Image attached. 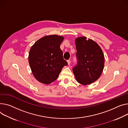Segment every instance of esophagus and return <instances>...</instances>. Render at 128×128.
Listing matches in <instances>:
<instances>
[{
    "instance_id": "1",
    "label": "esophagus",
    "mask_w": 128,
    "mask_h": 128,
    "mask_svg": "<svg viewBox=\"0 0 128 128\" xmlns=\"http://www.w3.org/2000/svg\"><path fill=\"white\" fill-rule=\"evenodd\" d=\"M67 63H68V65H70V60H67Z\"/></svg>"
}]
</instances>
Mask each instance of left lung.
<instances>
[{"label": "left lung", "instance_id": "left-lung-1", "mask_svg": "<svg viewBox=\"0 0 128 128\" xmlns=\"http://www.w3.org/2000/svg\"><path fill=\"white\" fill-rule=\"evenodd\" d=\"M75 44L77 64L73 67V72L78 83L90 84L99 79L103 71V52L97 42L86 37L76 38Z\"/></svg>", "mask_w": 128, "mask_h": 128}]
</instances>
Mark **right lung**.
Returning a JSON list of instances; mask_svg holds the SVG:
<instances>
[{"label": "right lung", "instance_id": "obj_1", "mask_svg": "<svg viewBox=\"0 0 128 128\" xmlns=\"http://www.w3.org/2000/svg\"><path fill=\"white\" fill-rule=\"evenodd\" d=\"M62 36L50 35L37 40L31 48L29 63L34 76L39 82L49 84L58 77L63 67L67 65L60 49Z\"/></svg>", "mask_w": 128, "mask_h": 128}]
</instances>
